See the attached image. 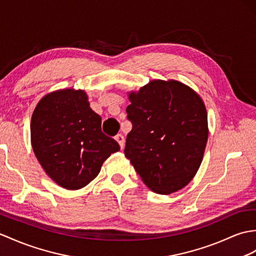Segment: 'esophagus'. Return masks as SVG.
Segmentation results:
<instances>
[{
	"label": "esophagus",
	"mask_w": 256,
	"mask_h": 256,
	"mask_svg": "<svg viewBox=\"0 0 256 256\" xmlns=\"http://www.w3.org/2000/svg\"><path fill=\"white\" fill-rule=\"evenodd\" d=\"M116 140L118 142V145H120L121 150L124 147V136L122 134H118L116 136Z\"/></svg>",
	"instance_id": "obj_1"
}]
</instances>
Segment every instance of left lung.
<instances>
[{"instance_id": "1", "label": "left lung", "mask_w": 256, "mask_h": 256, "mask_svg": "<svg viewBox=\"0 0 256 256\" xmlns=\"http://www.w3.org/2000/svg\"><path fill=\"white\" fill-rule=\"evenodd\" d=\"M128 99L133 128L126 157L152 191H179L198 172L208 138L203 100L180 82L160 80L130 92Z\"/></svg>"}]
</instances>
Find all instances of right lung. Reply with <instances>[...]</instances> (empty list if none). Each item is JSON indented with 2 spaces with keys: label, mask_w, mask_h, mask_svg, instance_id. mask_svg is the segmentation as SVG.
Masks as SVG:
<instances>
[{
  "label": "right lung",
  "mask_w": 256,
  "mask_h": 256,
  "mask_svg": "<svg viewBox=\"0 0 256 256\" xmlns=\"http://www.w3.org/2000/svg\"><path fill=\"white\" fill-rule=\"evenodd\" d=\"M32 145L41 167L68 190L86 186L120 146L101 130V118L84 90L61 89L46 94L32 116Z\"/></svg>",
  "instance_id": "1"
}]
</instances>
